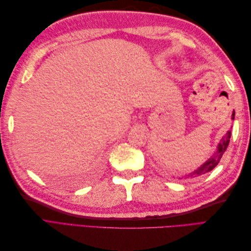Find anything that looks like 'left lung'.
<instances>
[{
  "instance_id": "obj_1",
  "label": "left lung",
  "mask_w": 251,
  "mask_h": 251,
  "mask_svg": "<svg viewBox=\"0 0 251 251\" xmlns=\"http://www.w3.org/2000/svg\"><path fill=\"white\" fill-rule=\"evenodd\" d=\"M231 119H234V111L232 112ZM230 136H231V131H228V132H227V134L224 136V137L222 138L221 142L218 144V149H217V151L215 153V155L212 156L211 158H209L206 162L203 163L199 169H197L196 171L189 173L188 175H185V177L186 178L199 177V176H202V175L214 170L216 166L218 165V163L220 162V160H221V158H222L223 154L225 153L227 147H228L229 141H230Z\"/></svg>"
}]
</instances>
